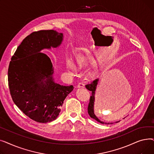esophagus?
Wrapping results in <instances>:
<instances>
[{
    "mask_svg": "<svg viewBox=\"0 0 154 154\" xmlns=\"http://www.w3.org/2000/svg\"><path fill=\"white\" fill-rule=\"evenodd\" d=\"M77 87H78V88H84V83H82V82L79 83L78 85H77Z\"/></svg>",
    "mask_w": 154,
    "mask_h": 154,
    "instance_id": "obj_1",
    "label": "esophagus"
}]
</instances>
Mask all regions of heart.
Returning a JSON list of instances; mask_svg holds the SVG:
<instances>
[{
    "label": "heart",
    "mask_w": 154,
    "mask_h": 154,
    "mask_svg": "<svg viewBox=\"0 0 154 154\" xmlns=\"http://www.w3.org/2000/svg\"><path fill=\"white\" fill-rule=\"evenodd\" d=\"M84 59H85V57H84V56H82V55H80V56L79 57V58H78V60H79V62H82ZM67 67H68V69H69L70 71H74L75 69V66H74V63L72 62V61L71 60L69 59V60H67Z\"/></svg>",
    "instance_id": "b5f03b06"
}]
</instances>
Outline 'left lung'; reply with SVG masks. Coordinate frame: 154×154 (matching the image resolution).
<instances>
[{
    "label": "left lung",
    "instance_id": "obj_1",
    "mask_svg": "<svg viewBox=\"0 0 154 154\" xmlns=\"http://www.w3.org/2000/svg\"><path fill=\"white\" fill-rule=\"evenodd\" d=\"M99 79L97 78L95 79L93 82H92L90 84H88L85 85V87L87 90L90 91L92 92V95L91 96V99H90V102L88 103V114H89L90 117L96 121H97L98 122L102 124H112L113 123H107V122H104L103 121H101L97 117L95 114H94V102H95V91L97 88V86L98 82H99Z\"/></svg>",
    "mask_w": 154,
    "mask_h": 154
}]
</instances>
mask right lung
<instances>
[{"label":"right lung","mask_w":154,"mask_h":154,"mask_svg":"<svg viewBox=\"0 0 154 154\" xmlns=\"http://www.w3.org/2000/svg\"><path fill=\"white\" fill-rule=\"evenodd\" d=\"M62 33L47 30L32 32L23 40L12 56L8 70L12 99L30 119L40 123L57 118L60 107L74 86L55 82L51 59L44 49L59 47Z\"/></svg>","instance_id":"obj_1"}]
</instances>
